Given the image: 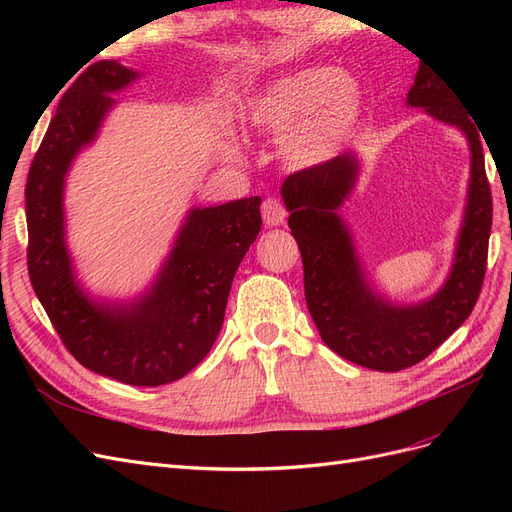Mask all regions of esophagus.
I'll list each match as a JSON object with an SVG mask.
<instances>
[{"mask_svg": "<svg viewBox=\"0 0 512 512\" xmlns=\"http://www.w3.org/2000/svg\"><path fill=\"white\" fill-rule=\"evenodd\" d=\"M262 220H265V226L269 228L284 224L286 207L277 198H267L265 203H262Z\"/></svg>", "mask_w": 512, "mask_h": 512, "instance_id": "obj_1", "label": "esophagus"}]
</instances>
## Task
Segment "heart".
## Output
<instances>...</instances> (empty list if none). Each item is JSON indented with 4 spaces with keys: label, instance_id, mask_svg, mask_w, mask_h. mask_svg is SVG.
I'll use <instances>...</instances> for the list:
<instances>
[{
    "label": "heart",
    "instance_id": "b5f03b06",
    "mask_svg": "<svg viewBox=\"0 0 512 512\" xmlns=\"http://www.w3.org/2000/svg\"><path fill=\"white\" fill-rule=\"evenodd\" d=\"M361 89L335 68H307L273 81L243 106L247 128L282 136V156L294 168L327 162L361 117Z\"/></svg>",
    "mask_w": 512,
    "mask_h": 512
}]
</instances>
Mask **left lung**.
<instances>
[{
    "instance_id": "left-lung-1",
    "label": "left lung",
    "mask_w": 512,
    "mask_h": 512,
    "mask_svg": "<svg viewBox=\"0 0 512 512\" xmlns=\"http://www.w3.org/2000/svg\"><path fill=\"white\" fill-rule=\"evenodd\" d=\"M406 104L455 126L470 145V183L455 258L431 297L401 305L369 284L352 232L339 215L361 173L356 153L299 170L282 185L288 226L303 258L307 309L322 342L346 361L376 371L416 365L466 322L483 286L491 232V190L478 126L427 66H418Z\"/></svg>"
}]
</instances>
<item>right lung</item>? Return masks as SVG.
<instances>
[{
	"label": "right lung",
	"instance_id": "add662e5",
	"mask_svg": "<svg viewBox=\"0 0 512 512\" xmlns=\"http://www.w3.org/2000/svg\"><path fill=\"white\" fill-rule=\"evenodd\" d=\"M138 76L117 59L96 61L59 100L25 185L27 267L76 361L123 384L160 386L183 378L213 348L232 280L262 220L260 196L192 207L156 280L138 297L106 301L83 288L66 241V177L115 108L111 96Z\"/></svg>",
	"mask_w": 512,
	"mask_h": 512
}]
</instances>
